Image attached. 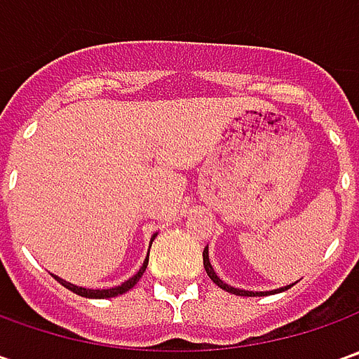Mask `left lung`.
Returning <instances> with one entry per match:
<instances>
[{
	"label": "left lung",
	"mask_w": 359,
	"mask_h": 359,
	"mask_svg": "<svg viewBox=\"0 0 359 359\" xmlns=\"http://www.w3.org/2000/svg\"><path fill=\"white\" fill-rule=\"evenodd\" d=\"M203 268L208 271V276H210V280L217 285V287H222V290H226L229 294H236V296H248V297H255V296H268V294H273V292H283V290H290L292 285H285L282 290H273V292H248V290H240V287H233V285H228V283L224 282V280H219L217 278V273L212 268V264H210V254H208V248H203Z\"/></svg>",
	"instance_id": "obj_1"
}]
</instances>
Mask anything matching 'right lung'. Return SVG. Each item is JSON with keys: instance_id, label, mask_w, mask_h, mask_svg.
Wrapping results in <instances>:
<instances>
[{"instance_id": "right-lung-1", "label": "right lung", "mask_w": 359, "mask_h": 359, "mask_svg": "<svg viewBox=\"0 0 359 359\" xmlns=\"http://www.w3.org/2000/svg\"><path fill=\"white\" fill-rule=\"evenodd\" d=\"M156 238V236H154ZM154 238H151V241H154ZM147 259H149V254H147V257H145L144 266L140 268V271L135 273V276H131L128 282H123L121 285H118V287H109V290H88V287H79V285H74V283L65 282V280H62V278H57V276H53L57 282L62 283L63 287H67L69 292H74V294H77V296L81 297H95V299H104V297H116L119 296V294H126L128 290H131L135 283L140 282V278L144 276L145 268H147Z\"/></svg>"}]
</instances>
